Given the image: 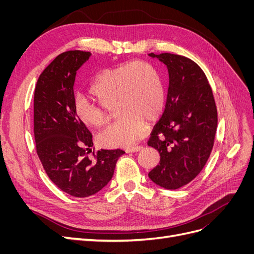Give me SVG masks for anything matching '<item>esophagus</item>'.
I'll return each mask as SVG.
<instances>
[{"label": "esophagus", "mask_w": 254, "mask_h": 254, "mask_svg": "<svg viewBox=\"0 0 254 254\" xmlns=\"http://www.w3.org/2000/svg\"><path fill=\"white\" fill-rule=\"evenodd\" d=\"M143 147L142 146H134V147H127L125 148L126 152H136V151H140Z\"/></svg>", "instance_id": "34e87169"}]
</instances>
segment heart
Listing matches in <instances>:
<instances>
[{
    "label": "heart",
    "mask_w": 254,
    "mask_h": 254,
    "mask_svg": "<svg viewBox=\"0 0 254 254\" xmlns=\"http://www.w3.org/2000/svg\"><path fill=\"white\" fill-rule=\"evenodd\" d=\"M90 93L97 102L75 99L74 111L81 124L102 127L114 108L120 117L97 136L98 144L108 148L136 143L145 132L146 121L155 122L165 105L163 80L156 68L144 61L106 68L91 83Z\"/></svg>",
    "instance_id": "heart-1"
}]
</instances>
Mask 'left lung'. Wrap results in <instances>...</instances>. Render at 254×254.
<instances>
[{
	"label": "left lung",
	"instance_id": "left-lung-1",
	"mask_svg": "<svg viewBox=\"0 0 254 254\" xmlns=\"http://www.w3.org/2000/svg\"><path fill=\"white\" fill-rule=\"evenodd\" d=\"M158 58L168 71L165 110L150 134L148 146L160 153V163L148 177L157 186L177 190L202 171L214 145L217 109L203 71L193 60L175 54Z\"/></svg>",
	"mask_w": 254,
	"mask_h": 254
}]
</instances>
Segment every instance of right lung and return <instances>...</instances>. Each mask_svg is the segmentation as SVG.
<instances>
[{
    "mask_svg": "<svg viewBox=\"0 0 254 254\" xmlns=\"http://www.w3.org/2000/svg\"><path fill=\"white\" fill-rule=\"evenodd\" d=\"M92 54H60L38 78L34 96L36 149L49 178L64 193L84 198L96 194L111 180L115 164L125 151L101 149L88 157L92 134L74 111V82Z\"/></svg>",
    "mask_w": 254,
    "mask_h": 254,
    "instance_id": "obj_1",
    "label": "right lung"
}]
</instances>
